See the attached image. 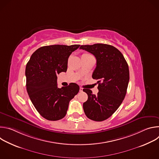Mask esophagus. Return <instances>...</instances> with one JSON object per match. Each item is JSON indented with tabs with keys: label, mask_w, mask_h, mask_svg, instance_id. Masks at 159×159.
<instances>
[{
	"label": "esophagus",
	"mask_w": 159,
	"mask_h": 159,
	"mask_svg": "<svg viewBox=\"0 0 159 159\" xmlns=\"http://www.w3.org/2000/svg\"><path fill=\"white\" fill-rule=\"evenodd\" d=\"M79 91L80 92H82L83 91V89L82 87H80V89H79Z\"/></svg>",
	"instance_id": "esophagus-1"
}]
</instances>
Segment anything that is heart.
<instances>
[{"instance_id":"b5f03b06","label":"heart","mask_w":159,"mask_h":159,"mask_svg":"<svg viewBox=\"0 0 159 159\" xmlns=\"http://www.w3.org/2000/svg\"><path fill=\"white\" fill-rule=\"evenodd\" d=\"M89 55H90L87 54V53H84V54H83V55H82V57H83V56H89Z\"/></svg>"}]
</instances>
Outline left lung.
I'll return each instance as SVG.
<instances>
[{
  "label": "left lung",
  "mask_w": 159,
  "mask_h": 159,
  "mask_svg": "<svg viewBox=\"0 0 159 159\" xmlns=\"http://www.w3.org/2000/svg\"><path fill=\"white\" fill-rule=\"evenodd\" d=\"M80 49L94 55L96 67L93 79L98 80V95L91 90L84 89L88 96L83 104L86 116L96 121L109 118L122 103L126 94L129 80L128 63L123 54L109 44L97 43L82 45Z\"/></svg>",
  "instance_id": "8db88e82"
}]
</instances>
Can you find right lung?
Wrapping results in <instances>:
<instances>
[{
    "label": "right lung",
    "mask_w": 159,
    "mask_h": 159,
    "mask_svg": "<svg viewBox=\"0 0 159 159\" xmlns=\"http://www.w3.org/2000/svg\"><path fill=\"white\" fill-rule=\"evenodd\" d=\"M79 44H55L38 48L26 67V90L36 109L44 118L57 121L66 114L69 102L79 91L75 83L58 88L57 75L66 72L68 59Z\"/></svg>",
    "instance_id": "add662e5"
}]
</instances>
